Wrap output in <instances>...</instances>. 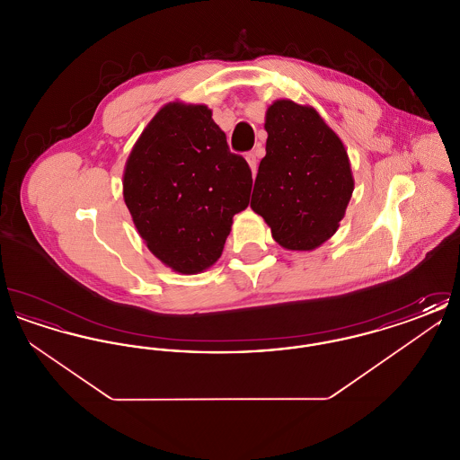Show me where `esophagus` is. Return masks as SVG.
Returning <instances> with one entry per match:
<instances>
[{"mask_svg":"<svg viewBox=\"0 0 460 460\" xmlns=\"http://www.w3.org/2000/svg\"><path fill=\"white\" fill-rule=\"evenodd\" d=\"M262 155V148L261 146H257V150H253V152H250V154H246V162H248V165H250V169H252V174L255 177L257 174V164H259V156Z\"/></svg>","mask_w":460,"mask_h":460,"instance_id":"obj_1","label":"esophagus"}]
</instances>
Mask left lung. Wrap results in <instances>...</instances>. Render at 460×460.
<instances>
[{"mask_svg":"<svg viewBox=\"0 0 460 460\" xmlns=\"http://www.w3.org/2000/svg\"><path fill=\"white\" fill-rule=\"evenodd\" d=\"M263 128L250 207L286 250H315L338 231L353 193L345 145L317 110L291 100H276Z\"/></svg>","mask_w":460,"mask_h":460,"instance_id":"8db88e82","label":"left lung"}]
</instances>
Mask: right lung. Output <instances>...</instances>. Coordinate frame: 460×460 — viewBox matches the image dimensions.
Returning <instances> with one entry per match:
<instances>
[{
    "mask_svg": "<svg viewBox=\"0 0 460 460\" xmlns=\"http://www.w3.org/2000/svg\"><path fill=\"white\" fill-rule=\"evenodd\" d=\"M252 171L231 154L207 105L172 102L155 113L128 156L122 190L139 236L179 274L219 261L252 191Z\"/></svg>",
    "mask_w": 460,
    "mask_h": 460,
    "instance_id": "obj_1",
    "label": "right lung"
}]
</instances>
